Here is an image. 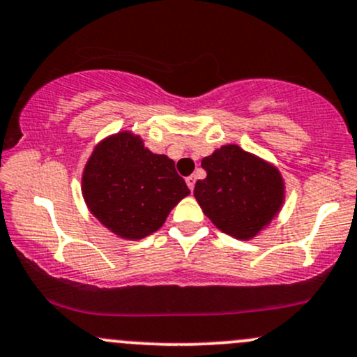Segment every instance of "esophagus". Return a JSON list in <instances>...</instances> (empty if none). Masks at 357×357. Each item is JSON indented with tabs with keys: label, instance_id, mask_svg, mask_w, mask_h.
<instances>
[{
	"label": "esophagus",
	"instance_id": "esophagus-1",
	"mask_svg": "<svg viewBox=\"0 0 357 357\" xmlns=\"http://www.w3.org/2000/svg\"><path fill=\"white\" fill-rule=\"evenodd\" d=\"M195 183H197V178H195V176H188V178H186V185H188V188H190L191 191L195 190Z\"/></svg>",
	"mask_w": 357,
	"mask_h": 357
}]
</instances>
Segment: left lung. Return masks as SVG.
<instances>
[{"label":"left lung","instance_id":"1","mask_svg":"<svg viewBox=\"0 0 357 357\" xmlns=\"http://www.w3.org/2000/svg\"><path fill=\"white\" fill-rule=\"evenodd\" d=\"M206 178L195 198L217 229L248 241L259 234L283 205L280 171L238 146H223L202 160Z\"/></svg>","mask_w":357,"mask_h":357}]
</instances>
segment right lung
<instances>
[{
  "label": "right lung",
  "mask_w": 357,
  "mask_h": 357,
  "mask_svg": "<svg viewBox=\"0 0 357 357\" xmlns=\"http://www.w3.org/2000/svg\"><path fill=\"white\" fill-rule=\"evenodd\" d=\"M190 195L167 155L152 154L140 137L120 132L98 144L83 172L89 211L121 238H144L160 229Z\"/></svg>",
  "instance_id": "add662e5"
}]
</instances>
